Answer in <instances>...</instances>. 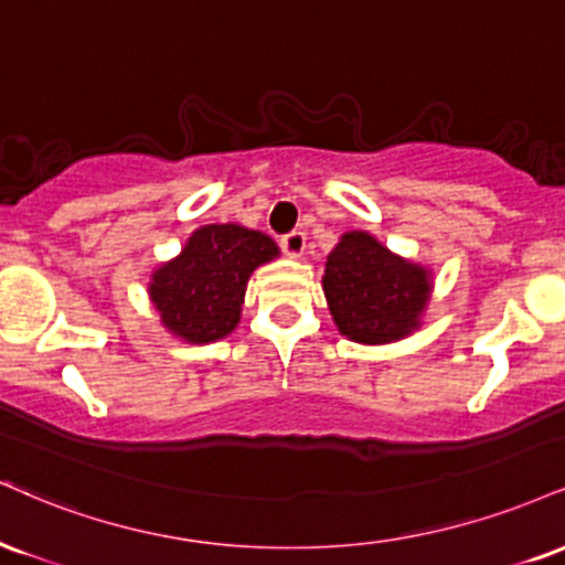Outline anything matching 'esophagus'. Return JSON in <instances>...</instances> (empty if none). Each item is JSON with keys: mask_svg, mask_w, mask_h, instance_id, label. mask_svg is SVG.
<instances>
[{"mask_svg": "<svg viewBox=\"0 0 565 565\" xmlns=\"http://www.w3.org/2000/svg\"><path fill=\"white\" fill-rule=\"evenodd\" d=\"M281 249L287 253L289 257H302L305 255V244H308V236L302 234V231H291V234L281 236Z\"/></svg>", "mask_w": 565, "mask_h": 565, "instance_id": "1", "label": "esophagus"}]
</instances>
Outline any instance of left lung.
Instances as JSON below:
<instances>
[{
    "label": "left lung",
    "mask_w": 565,
    "mask_h": 565,
    "mask_svg": "<svg viewBox=\"0 0 565 565\" xmlns=\"http://www.w3.org/2000/svg\"><path fill=\"white\" fill-rule=\"evenodd\" d=\"M323 291L339 334L360 344H386L420 326L431 270L390 253L365 231H348L326 257Z\"/></svg>",
    "instance_id": "1"
}]
</instances>
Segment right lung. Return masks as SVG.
I'll use <instances>...</instances> for the list:
<instances>
[{"label":"right lung","instance_id":"add662e5","mask_svg":"<svg viewBox=\"0 0 565 565\" xmlns=\"http://www.w3.org/2000/svg\"><path fill=\"white\" fill-rule=\"evenodd\" d=\"M274 257L276 242L263 231L210 223L189 236L179 257L154 270L149 300L173 337L189 344L217 342L239 323L253 270Z\"/></svg>","mask_w":565,"mask_h":565}]
</instances>
